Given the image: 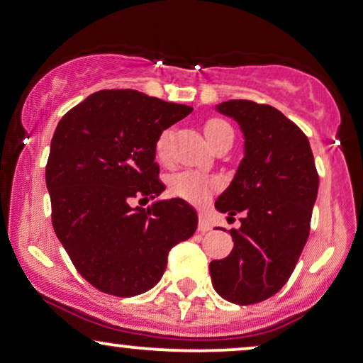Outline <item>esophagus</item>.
Instances as JSON below:
<instances>
[{"instance_id": "esophagus-1", "label": "esophagus", "mask_w": 363, "mask_h": 363, "mask_svg": "<svg viewBox=\"0 0 363 363\" xmlns=\"http://www.w3.org/2000/svg\"><path fill=\"white\" fill-rule=\"evenodd\" d=\"M210 230V223H208V220L207 218H205L203 216H200L199 217V232H208Z\"/></svg>"}]
</instances>
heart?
Instances as JSON below:
<instances>
[{"instance_id": "1", "label": "heart", "mask_w": 363, "mask_h": 363, "mask_svg": "<svg viewBox=\"0 0 363 363\" xmlns=\"http://www.w3.org/2000/svg\"><path fill=\"white\" fill-rule=\"evenodd\" d=\"M203 133H205V138H207V141L210 143V146L216 145V143L220 140V138L225 136V134H234L230 124L218 118L208 119L207 123L203 124ZM168 141H169V131H163L158 136V140H156L155 150L158 158H164V155H167ZM169 190H172L177 196H180V199L189 200V202L200 203L203 202V200H207L208 195L212 194L213 182L208 180L207 177H203V174L200 173L180 172L169 178Z\"/></svg>"}]
</instances>
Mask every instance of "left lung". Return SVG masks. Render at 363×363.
I'll use <instances>...</instances> for the list:
<instances>
[{
	"mask_svg": "<svg viewBox=\"0 0 363 363\" xmlns=\"http://www.w3.org/2000/svg\"><path fill=\"white\" fill-rule=\"evenodd\" d=\"M218 113L239 123L244 158L216 208L229 218L242 212L232 229L234 249L210 262L213 289L235 305H254L286 284L308 235L318 195V172L310 141L276 107L234 99Z\"/></svg>",
	"mask_w": 363,
	"mask_h": 363,
	"instance_id": "obj_1",
	"label": "left lung"
}]
</instances>
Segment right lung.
<instances>
[{
  "instance_id": "right-lung-1",
  "label": "right lung",
  "mask_w": 363,
  "mask_h": 363,
  "mask_svg": "<svg viewBox=\"0 0 363 363\" xmlns=\"http://www.w3.org/2000/svg\"><path fill=\"white\" fill-rule=\"evenodd\" d=\"M190 113V106L113 89L72 107L53 133L45 169L53 230L79 274L102 293L129 298L151 289L173 245L195 234L199 217L185 200L131 205L164 190L156 140Z\"/></svg>"
}]
</instances>
